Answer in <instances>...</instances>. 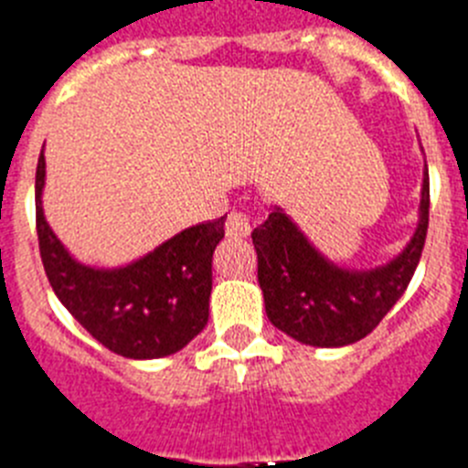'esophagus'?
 I'll return each mask as SVG.
<instances>
[{"label":"esophagus","instance_id":"34e87169","mask_svg":"<svg viewBox=\"0 0 468 468\" xmlns=\"http://www.w3.org/2000/svg\"><path fill=\"white\" fill-rule=\"evenodd\" d=\"M253 227H255L253 218H250L248 213H243V210H234V213H229V218H227V234H229V237H237V239L250 237Z\"/></svg>","mask_w":468,"mask_h":468}]
</instances>
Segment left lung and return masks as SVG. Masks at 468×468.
Wrapping results in <instances>:
<instances>
[{"instance_id":"left-lung-1","label":"left lung","mask_w":468,"mask_h":468,"mask_svg":"<svg viewBox=\"0 0 468 468\" xmlns=\"http://www.w3.org/2000/svg\"><path fill=\"white\" fill-rule=\"evenodd\" d=\"M429 227V168L410 241L388 262L356 270L324 255L291 215L271 204L253 229L258 281L271 325L309 346H346L373 333L405 292L421 258Z\"/></svg>"}]
</instances>
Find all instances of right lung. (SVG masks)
I'll use <instances>...</instances> for the list:
<instances>
[{"instance_id": "obj_1", "label": "right lung", "mask_w": 468, "mask_h": 468, "mask_svg": "<svg viewBox=\"0 0 468 468\" xmlns=\"http://www.w3.org/2000/svg\"><path fill=\"white\" fill-rule=\"evenodd\" d=\"M47 159L37 164L39 253L48 283L77 324L110 351L133 361L171 356L208 324L213 253L227 215L198 222L119 267H93L69 253L44 215Z\"/></svg>"}]
</instances>
